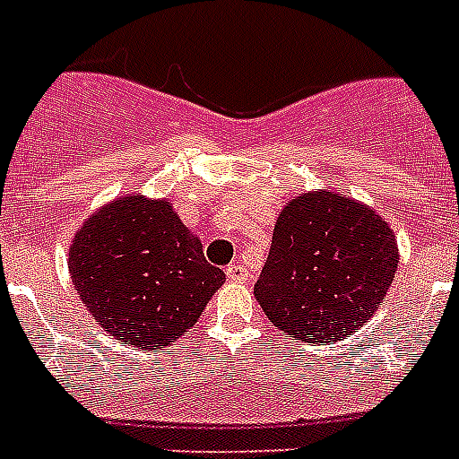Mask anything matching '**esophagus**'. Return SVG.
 I'll return each mask as SVG.
<instances>
[{
  "mask_svg": "<svg viewBox=\"0 0 459 459\" xmlns=\"http://www.w3.org/2000/svg\"><path fill=\"white\" fill-rule=\"evenodd\" d=\"M225 273H227V280H248L250 278V273L243 269L241 264H230L225 269Z\"/></svg>",
  "mask_w": 459,
  "mask_h": 459,
  "instance_id": "34e87169",
  "label": "esophagus"
}]
</instances>
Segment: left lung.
I'll use <instances>...</instances> for the list:
<instances>
[{
	"mask_svg": "<svg viewBox=\"0 0 459 459\" xmlns=\"http://www.w3.org/2000/svg\"><path fill=\"white\" fill-rule=\"evenodd\" d=\"M397 271L391 227L335 193H307L278 216L255 296L266 317L301 342L359 331L381 306Z\"/></svg>",
	"mask_w": 459,
	"mask_h": 459,
	"instance_id": "8db88e82",
	"label": "left lung"
}]
</instances>
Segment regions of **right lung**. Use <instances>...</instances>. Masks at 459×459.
<instances>
[{"label": "right lung", "mask_w": 459, "mask_h": 459, "mask_svg": "<svg viewBox=\"0 0 459 459\" xmlns=\"http://www.w3.org/2000/svg\"><path fill=\"white\" fill-rule=\"evenodd\" d=\"M68 271L100 326L149 351L181 338L225 282L169 202L142 195L121 197L84 222Z\"/></svg>", "instance_id": "1"}]
</instances>
